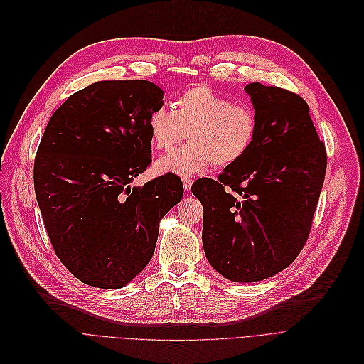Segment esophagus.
<instances>
[{
  "instance_id": "34e87169",
  "label": "esophagus",
  "mask_w": 364,
  "mask_h": 364,
  "mask_svg": "<svg viewBox=\"0 0 364 364\" xmlns=\"http://www.w3.org/2000/svg\"><path fill=\"white\" fill-rule=\"evenodd\" d=\"M193 179L191 178H183L182 179V183H183V188H185V191H189V189H191V186H193Z\"/></svg>"
}]
</instances>
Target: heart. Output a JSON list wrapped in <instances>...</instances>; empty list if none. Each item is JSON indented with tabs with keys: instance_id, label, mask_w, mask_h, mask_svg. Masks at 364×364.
Wrapping results in <instances>:
<instances>
[{
	"instance_id": "heart-1",
	"label": "heart",
	"mask_w": 364,
	"mask_h": 364,
	"mask_svg": "<svg viewBox=\"0 0 364 364\" xmlns=\"http://www.w3.org/2000/svg\"><path fill=\"white\" fill-rule=\"evenodd\" d=\"M146 129L152 148L159 151H171L188 132L191 142L159 160L157 168L193 176L213 164L230 167L243 160L255 145L257 118L250 107L200 84L182 92L173 102V111L152 109Z\"/></svg>"
}]
</instances>
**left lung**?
I'll return each instance as SVG.
<instances>
[{"mask_svg": "<svg viewBox=\"0 0 364 364\" xmlns=\"http://www.w3.org/2000/svg\"><path fill=\"white\" fill-rule=\"evenodd\" d=\"M257 136L216 181L191 186L201 201L207 261L228 280L252 283L287 268L304 249L324 182L327 154L306 102L250 82Z\"/></svg>", "mask_w": 364, "mask_h": 364, "instance_id": "left-lung-1", "label": "left lung"}]
</instances>
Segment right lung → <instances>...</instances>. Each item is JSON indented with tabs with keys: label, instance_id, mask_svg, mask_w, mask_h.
<instances>
[{
	"label": "right lung",
	"instance_id": "right-lung-1",
	"mask_svg": "<svg viewBox=\"0 0 364 364\" xmlns=\"http://www.w3.org/2000/svg\"><path fill=\"white\" fill-rule=\"evenodd\" d=\"M161 99L151 81H97L69 96L41 137L33 186L50 243L89 286L134 279L154 255L160 220L182 200L173 173L130 188L152 161L146 121Z\"/></svg>",
	"mask_w": 364,
	"mask_h": 364
}]
</instances>
